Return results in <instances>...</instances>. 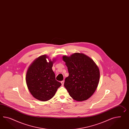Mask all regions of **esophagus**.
<instances>
[{"mask_svg":"<svg viewBox=\"0 0 129 129\" xmlns=\"http://www.w3.org/2000/svg\"><path fill=\"white\" fill-rule=\"evenodd\" d=\"M61 84H62V85L63 86L64 85V81H61Z\"/></svg>","mask_w":129,"mask_h":129,"instance_id":"34e87169","label":"esophagus"}]
</instances>
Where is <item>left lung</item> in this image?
<instances>
[{"label":"left lung","instance_id":"obj_1","mask_svg":"<svg viewBox=\"0 0 129 129\" xmlns=\"http://www.w3.org/2000/svg\"><path fill=\"white\" fill-rule=\"evenodd\" d=\"M69 73L64 86L70 96L77 101L87 100L93 94L100 81V70L94 61L82 53L63 56Z\"/></svg>","mask_w":129,"mask_h":129}]
</instances>
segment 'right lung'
<instances>
[{
  "mask_svg": "<svg viewBox=\"0 0 129 129\" xmlns=\"http://www.w3.org/2000/svg\"><path fill=\"white\" fill-rule=\"evenodd\" d=\"M46 55L39 56L28 69L26 82L32 95L40 101H47L55 94L61 84L55 79L52 70L54 59L47 62Z\"/></svg>",
  "mask_w": 129,
  "mask_h": 129,
  "instance_id": "1",
  "label": "right lung"
}]
</instances>
